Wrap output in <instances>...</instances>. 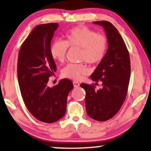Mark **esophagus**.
I'll use <instances>...</instances> for the list:
<instances>
[{"label": "esophagus", "instance_id": "obj_1", "mask_svg": "<svg viewBox=\"0 0 151 151\" xmlns=\"http://www.w3.org/2000/svg\"><path fill=\"white\" fill-rule=\"evenodd\" d=\"M73 84L74 87H78V86H80V83H79V82H78L74 81V82H73Z\"/></svg>", "mask_w": 151, "mask_h": 151}]
</instances>
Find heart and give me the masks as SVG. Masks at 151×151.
<instances>
[{"label": "heart", "instance_id": "b5f03b06", "mask_svg": "<svg viewBox=\"0 0 151 151\" xmlns=\"http://www.w3.org/2000/svg\"><path fill=\"white\" fill-rule=\"evenodd\" d=\"M65 40H56L51 43L50 53L52 58L63 63L67 57L68 48H79L80 61L91 65H97L104 58L109 48V40L104 34L85 26H77L65 34ZM89 73L86 64H69L63 70L65 78L80 80L84 75Z\"/></svg>", "mask_w": 151, "mask_h": 151}]
</instances>
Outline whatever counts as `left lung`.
Returning <instances> with one entry per match:
<instances>
[{
    "label": "left lung",
    "instance_id": "obj_1",
    "mask_svg": "<svg viewBox=\"0 0 151 151\" xmlns=\"http://www.w3.org/2000/svg\"><path fill=\"white\" fill-rule=\"evenodd\" d=\"M104 28L109 48L104 58L91 76L92 80L102 82V88L97 90L94 84H81L86 91L85 104L88 116L104 122L112 118L121 109L127 95L131 61L129 53L121 35L109 21H95Z\"/></svg>",
    "mask_w": 151,
    "mask_h": 151
}]
</instances>
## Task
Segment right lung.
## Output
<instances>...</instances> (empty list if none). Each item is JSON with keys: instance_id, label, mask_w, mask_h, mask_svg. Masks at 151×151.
<instances>
[{"instance_id": "add662e5", "label": "right lung", "mask_w": 151, "mask_h": 151, "mask_svg": "<svg viewBox=\"0 0 151 151\" xmlns=\"http://www.w3.org/2000/svg\"><path fill=\"white\" fill-rule=\"evenodd\" d=\"M58 26L55 22L37 25L22 42L18 58V84L24 104L35 118L48 124L65 115L67 96L73 88L68 79L52 88L47 84L56 71L50 46Z\"/></svg>"}]
</instances>
